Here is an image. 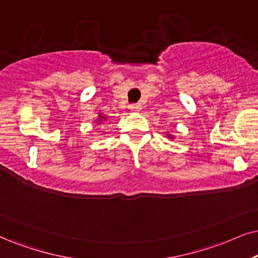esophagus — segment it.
<instances>
[{
  "label": "esophagus",
  "instance_id": "esophagus-1",
  "mask_svg": "<svg viewBox=\"0 0 258 258\" xmlns=\"http://www.w3.org/2000/svg\"><path fill=\"white\" fill-rule=\"evenodd\" d=\"M130 109H131L132 112H140L142 105H140V103H133V105H130Z\"/></svg>",
  "mask_w": 258,
  "mask_h": 258
}]
</instances>
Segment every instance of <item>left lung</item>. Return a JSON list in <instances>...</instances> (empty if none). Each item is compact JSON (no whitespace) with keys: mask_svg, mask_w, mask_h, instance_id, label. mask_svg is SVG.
<instances>
[{"mask_svg":"<svg viewBox=\"0 0 258 258\" xmlns=\"http://www.w3.org/2000/svg\"><path fill=\"white\" fill-rule=\"evenodd\" d=\"M168 137H170V138H171V135H168Z\"/></svg>","mask_w":258,"mask_h":258,"instance_id":"obj_1","label":"left lung"}]
</instances>
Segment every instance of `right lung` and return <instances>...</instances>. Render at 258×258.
Wrapping results in <instances>:
<instances>
[{"instance_id":"1","label":"right lung","mask_w":258,"mask_h":258,"mask_svg":"<svg viewBox=\"0 0 258 258\" xmlns=\"http://www.w3.org/2000/svg\"><path fill=\"white\" fill-rule=\"evenodd\" d=\"M103 119H106V118H105V116H103V115H102V114H100V116H99V120H97V122H99V123H101V122H102V121H103Z\"/></svg>"}]
</instances>
